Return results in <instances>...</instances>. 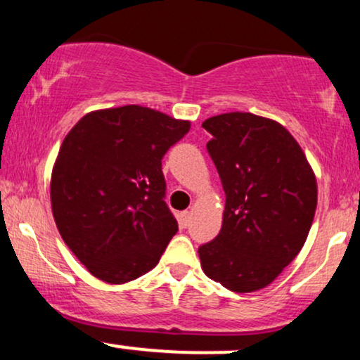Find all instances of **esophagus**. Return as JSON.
<instances>
[{
  "label": "esophagus",
  "mask_w": 360,
  "mask_h": 360,
  "mask_svg": "<svg viewBox=\"0 0 360 360\" xmlns=\"http://www.w3.org/2000/svg\"><path fill=\"white\" fill-rule=\"evenodd\" d=\"M189 218H191V213H189V212H183V213H181V214H179L181 225L188 226V225H189Z\"/></svg>",
  "instance_id": "obj_1"
}]
</instances>
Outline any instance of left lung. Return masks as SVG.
Instances as JSON below:
<instances>
[{
    "label": "left lung",
    "mask_w": 360,
    "mask_h": 360,
    "mask_svg": "<svg viewBox=\"0 0 360 360\" xmlns=\"http://www.w3.org/2000/svg\"><path fill=\"white\" fill-rule=\"evenodd\" d=\"M220 174V233L198 249L210 279L233 292L269 286L307 242L316 210V177L300 143L281 123L252 113L203 122Z\"/></svg>",
    "instance_id": "left-lung-1"
}]
</instances>
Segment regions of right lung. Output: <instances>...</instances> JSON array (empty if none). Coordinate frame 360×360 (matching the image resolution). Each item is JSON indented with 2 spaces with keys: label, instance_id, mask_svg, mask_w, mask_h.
I'll return each instance as SVG.
<instances>
[{
  "label": "right lung",
  "instance_id": "1",
  "mask_svg": "<svg viewBox=\"0 0 360 360\" xmlns=\"http://www.w3.org/2000/svg\"><path fill=\"white\" fill-rule=\"evenodd\" d=\"M189 127L127 105L91 111L65 135L51 177L53 220L94 278L123 284L157 266L177 232L162 157Z\"/></svg>",
  "mask_w": 360,
  "mask_h": 360
}]
</instances>
